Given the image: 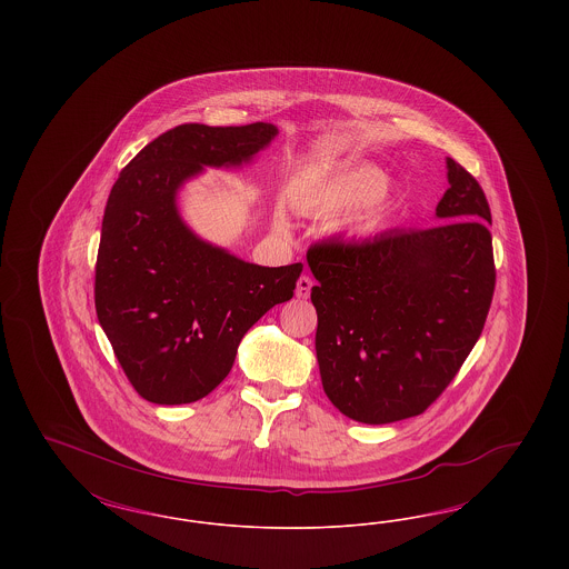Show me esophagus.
Returning <instances> with one entry per match:
<instances>
[{
	"label": "esophagus",
	"mask_w": 569,
	"mask_h": 569,
	"mask_svg": "<svg viewBox=\"0 0 569 569\" xmlns=\"http://www.w3.org/2000/svg\"><path fill=\"white\" fill-rule=\"evenodd\" d=\"M311 288H313V279H311V277H307V274H302V277H298V281H297V297L298 298H309V295H311Z\"/></svg>",
	"instance_id": "obj_1"
}]
</instances>
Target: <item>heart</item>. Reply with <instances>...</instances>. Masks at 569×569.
I'll return each instance as SVG.
<instances>
[{"label": "heart", "instance_id": "1", "mask_svg": "<svg viewBox=\"0 0 569 569\" xmlns=\"http://www.w3.org/2000/svg\"><path fill=\"white\" fill-rule=\"evenodd\" d=\"M386 174L373 166H353L328 174H298L288 188V204L309 217H328L355 209L343 217L337 228L350 237H369L378 232L386 219ZM277 230H288V219L277 211L272 216Z\"/></svg>", "mask_w": 569, "mask_h": 569}]
</instances>
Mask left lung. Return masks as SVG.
Instances as JSON below:
<instances>
[{"instance_id":"8db88e82","label":"left lung","mask_w":569,"mask_h":569,"mask_svg":"<svg viewBox=\"0 0 569 569\" xmlns=\"http://www.w3.org/2000/svg\"><path fill=\"white\" fill-rule=\"evenodd\" d=\"M429 230H388L307 251L318 286L316 353L326 397L343 416L388 425L422 413L459 373L495 292L490 209L452 158Z\"/></svg>"}]
</instances>
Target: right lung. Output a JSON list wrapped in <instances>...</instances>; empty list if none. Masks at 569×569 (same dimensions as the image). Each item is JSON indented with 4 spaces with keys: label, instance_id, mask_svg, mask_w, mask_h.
Wrapping results in <instances>:
<instances>
[{
    "label": "right lung",
    "instance_id": "add662e5",
    "mask_svg": "<svg viewBox=\"0 0 569 569\" xmlns=\"http://www.w3.org/2000/svg\"><path fill=\"white\" fill-rule=\"evenodd\" d=\"M272 123L177 126L149 142L110 190L96 262V311L136 392L158 406L207 397L230 373L244 332L295 297L302 264L260 267L202 241L179 191L204 168H241Z\"/></svg>",
    "mask_w": 569,
    "mask_h": 569
}]
</instances>
